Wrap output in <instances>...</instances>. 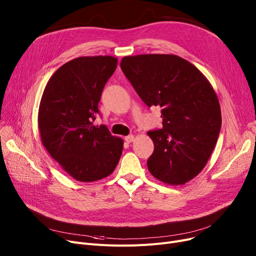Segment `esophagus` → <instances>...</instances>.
<instances>
[{
  "label": "esophagus",
  "instance_id": "34e87169",
  "mask_svg": "<svg viewBox=\"0 0 256 256\" xmlns=\"http://www.w3.org/2000/svg\"><path fill=\"white\" fill-rule=\"evenodd\" d=\"M124 140L128 142V143H132V141H135V136L134 135H128L124 138Z\"/></svg>",
  "mask_w": 256,
  "mask_h": 256
}]
</instances>
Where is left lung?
I'll return each instance as SVG.
<instances>
[{
  "mask_svg": "<svg viewBox=\"0 0 256 256\" xmlns=\"http://www.w3.org/2000/svg\"><path fill=\"white\" fill-rule=\"evenodd\" d=\"M120 67L147 106L162 108L163 128L147 132L154 144L147 160L150 172L171 186L190 182L206 167L221 128L212 86L196 66L176 55L126 56Z\"/></svg>",
  "mask_w": 256,
  "mask_h": 256,
  "instance_id": "1",
  "label": "left lung"
}]
</instances>
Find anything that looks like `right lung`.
<instances>
[{
	"mask_svg": "<svg viewBox=\"0 0 256 256\" xmlns=\"http://www.w3.org/2000/svg\"><path fill=\"white\" fill-rule=\"evenodd\" d=\"M117 61L112 56L70 60L50 76L42 93L38 111L42 142L76 180L92 182L109 176L122 154L124 140L92 122Z\"/></svg>",
	"mask_w": 256,
	"mask_h": 256,
	"instance_id": "add662e5",
	"label": "right lung"
}]
</instances>
